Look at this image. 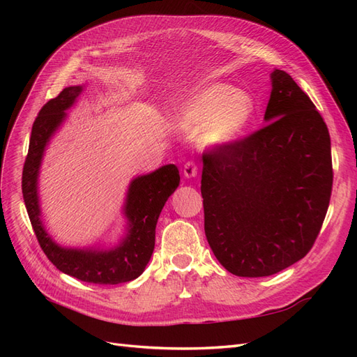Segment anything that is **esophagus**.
Segmentation results:
<instances>
[{
  "label": "esophagus",
  "instance_id": "obj_1",
  "mask_svg": "<svg viewBox=\"0 0 357 357\" xmlns=\"http://www.w3.org/2000/svg\"><path fill=\"white\" fill-rule=\"evenodd\" d=\"M197 174H198V168H197L195 162H192V160L186 162L185 168H183V176H185L186 178H193V177H197Z\"/></svg>",
  "mask_w": 357,
  "mask_h": 357
}]
</instances>
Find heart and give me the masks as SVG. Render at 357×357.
Segmentation results:
<instances>
[{
    "label": "heart",
    "mask_w": 357,
    "mask_h": 357,
    "mask_svg": "<svg viewBox=\"0 0 357 357\" xmlns=\"http://www.w3.org/2000/svg\"><path fill=\"white\" fill-rule=\"evenodd\" d=\"M255 116V101L244 91L225 83L199 89L174 113V123L198 137L207 149H225L243 137Z\"/></svg>",
    "instance_id": "b5f03b06"
}]
</instances>
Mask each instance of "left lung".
<instances>
[{
    "instance_id": "8db88e82",
    "label": "left lung",
    "mask_w": 357,
    "mask_h": 357,
    "mask_svg": "<svg viewBox=\"0 0 357 357\" xmlns=\"http://www.w3.org/2000/svg\"><path fill=\"white\" fill-rule=\"evenodd\" d=\"M265 126L202 156L204 229L238 277H268L314 244L332 192L331 137L316 105L286 71L271 73Z\"/></svg>"
}]
</instances>
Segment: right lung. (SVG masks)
<instances>
[{"mask_svg":"<svg viewBox=\"0 0 357 357\" xmlns=\"http://www.w3.org/2000/svg\"><path fill=\"white\" fill-rule=\"evenodd\" d=\"M84 84L68 86L56 98L43 105L32 125L28 156L22 172V193L29 220L37 240L49 261L59 271L93 284L126 283L143 274L155 248L159 214L168 198L180 185L174 164L135 177L126 192L122 213L126 219L125 234L116 245L63 247L52 238L41 219L38 176L45 150L56 134L83 92Z\"/></svg>","mask_w":357,"mask_h":357,"instance_id":"1","label":"right lung"}]
</instances>
